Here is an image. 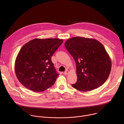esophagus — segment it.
Instances as JSON below:
<instances>
[{
    "mask_svg": "<svg viewBox=\"0 0 124 124\" xmlns=\"http://www.w3.org/2000/svg\"><path fill=\"white\" fill-rule=\"evenodd\" d=\"M68 73H69V71H68V70H66V71L64 73V75H67L68 74Z\"/></svg>",
    "mask_w": 124,
    "mask_h": 124,
    "instance_id": "esophagus-1",
    "label": "esophagus"
}]
</instances>
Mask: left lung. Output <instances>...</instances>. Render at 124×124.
Returning <instances> with one entry per match:
<instances>
[{"instance_id": "8db88e82", "label": "left lung", "mask_w": 124, "mask_h": 124, "mask_svg": "<svg viewBox=\"0 0 124 124\" xmlns=\"http://www.w3.org/2000/svg\"><path fill=\"white\" fill-rule=\"evenodd\" d=\"M65 46L74 58L78 80L72 86L81 91L101 86L109 76L111 62L103 46L98 41L80 37L68 39Z\"/></svg>"}]
</instances>
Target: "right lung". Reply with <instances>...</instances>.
<instances>
[{"mask_svg":"<svg viewBox=\"0 0 124 124\" xmlns=\"http://www.w3.org/2000/svg\"><path fill=\"white\" fill-rule=\"evenodd\" d=\"M58 39H35L20 49L15 62V73L19 81L35 92H42L54 85L59 74L51 57L62 44Z\"/></svg>","mask_w":124,"mask_h":124,"instance_id":"obj_1","label":"right lung"}]
</instances>
